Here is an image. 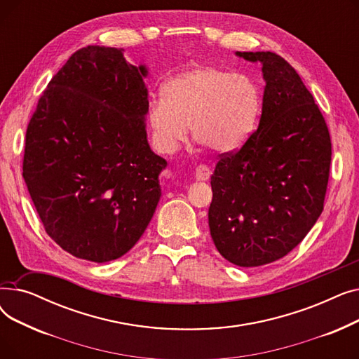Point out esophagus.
I'll return each instance as SVG.
<instances>
[{"label":"esophagus","instance_id":"esophagus-1","mask_svg":"<svg viewBox=\"0 0 359 359\" xmlns=\"http://www.w3.org/2000/svg\"><path fill=\"white\" fill-rule=\"evenodd\" d=\"M211 176V170L206 164H199L195 168V177L196 180H208Z\"/></svg>","mask_w":359,"mask_h":359}]
</instances>
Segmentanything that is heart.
Instances as JSON below:
<instances>
[{"mask_svg":"<svg viewBox=\"0 0 359 359\" xmlns=\"http://www.w3.org/2000/svg\"><path fill=\"white\" fill-rule=\"evenodd\" d=\"M260 104V88L250 75L202 65L170 79L161 99L149 102L147 119L163 153L177 149L187 125L205 147L229 153L250 137Z\"/></svg>","mask_w":359,"mask_h":359,"instance_id":"1","label":"heart"}]
</instances>
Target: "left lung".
I'll use <instances>...</instances> for the list:
<instances>
[{"mask_svg":"<svg viewBox=\"0 0 359 359\" xmlns=\"http://www.w3.org/2000/svg\"><path fill=\"white\" fill-rule=\"evenodd\" d=\"M237 55L262 62L266 87L257 129L215 164L208 219L218 252L252 268L288 255L322 214L332 141L313 94L282 56Z\"/></svg>","mask_w":359,"mask_h":359,"instance_id":"1","label":"left lung"}]
</instances>
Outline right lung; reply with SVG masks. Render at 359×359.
<instances>
[{
    "label": "right lung",
    "mask_w": 359,
    "mask_h": 359,
    "mask_svg": "<svg viewBox=\"0 0 359 359\" xmlns=\"http://www.w3.org/2000/svg\"><path fill=\"white\" fill-rule=\"evenodd\" d=\"M145 75L121 49L81 48L53 75L27 125V191L48 236L79 259L123 256L160 201L167 163L147 141Z\"/></svg>",
    "instance_id": "obj_1"
}]
</instances>
